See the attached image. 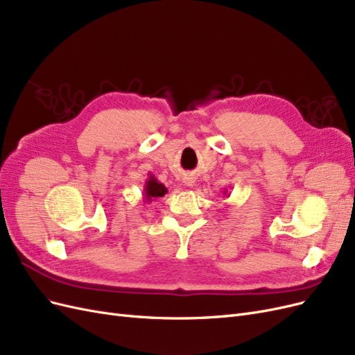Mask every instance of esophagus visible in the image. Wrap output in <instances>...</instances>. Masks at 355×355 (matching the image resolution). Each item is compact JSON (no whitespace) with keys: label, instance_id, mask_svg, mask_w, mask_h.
Returning <instances> with one entry per match:
<instances>
[{"label":"esophagus","instance_id":"1","mask_svg":"<svg viewBox=\"0 0 355 355\" xmlns=\"http://www.w3.org/2000/svg\"><path fill=\"white\" fill-rule=\"evenodd\" d=\"M184 184H185L187 187H192V185H194V180H192L191 178H187V179L184 180Z\"/></svg>","mask_w":355,"mask_h":355}]
</instances>
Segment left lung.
Masks as SVG:
<instances>
[{
  "mask_svg": "<svg viewBox=\"0 0 355 355\" xmlns=\"http://www.w3.org/2000/svg\"><path fill=\"white\" fill-rule=\"evenodd\" d=\"M223 196H227V197H228V194H227V191H223Z\"/></svg>",
  "mask_w": 355,
  "mask_h": 355,
  "instance_id": "obj_1",
  "label": "left lung"
}]
</instances>
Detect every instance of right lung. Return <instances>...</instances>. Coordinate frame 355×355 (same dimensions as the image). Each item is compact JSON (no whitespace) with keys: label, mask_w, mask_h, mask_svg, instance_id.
I'll return each instance as SVG.
<instances>
[{"label":"right lung","mask_w":355,"mask_h":355,"mask_svg":"<svg viewBox=\"0 0 355 355\" xmlns=\"http://www.w3.org/2000/svg\"><path fill=\"white\" fill-rule=\"evenodd\" d=\"M166 194H167V188L161 184V182H158L154 175L149 173L144 187V201L151 202L153 200H157L158 197H163Z\"/></svg>","instance_id":"1"}]
</instances>
